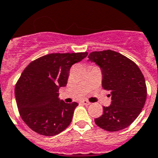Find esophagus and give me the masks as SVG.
<instances>
[{"label": "esophagus", "mask_w": 158, "mask_h": 158, "mask_svg": "<svg viewBox=\"0 0 158 158\" xmlns=\"http://www.w3.org/2000/svg\"><path fill=\"white\" fill-rule=\"evenodd\" d=\"M81 103L83 104V105H85V106H89L90 105V102L88 101H86V100H83V101H81Z\"/></svg>", "instance_id": "obj_1"}]
</instances>
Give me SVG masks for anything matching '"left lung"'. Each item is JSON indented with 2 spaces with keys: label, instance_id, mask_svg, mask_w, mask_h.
<instances>
[{
  "label": "left lung",
  "instance_id": "obj_1",
  "mask_svg": "<svg viewBox=\"0 0 158 158\" xmlns=\"http://www.w3.org/2000/svg\"><path fill=\"white\" fill-rule=\"evenodd\" d=\"M88 57L101 67L102 88L110 91L112 100L95 123L111 132L127 127L139 116L146 101L147 87L141 70L131 59L113 50L95 51Z\"/></svg>",
  "mask_w": 158,
  "mask_h": 158
}]
</instances>
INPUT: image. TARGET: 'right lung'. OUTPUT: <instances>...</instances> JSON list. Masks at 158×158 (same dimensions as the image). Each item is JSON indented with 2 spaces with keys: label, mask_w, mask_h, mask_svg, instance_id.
Here are the masks:
<instances>
[{
  "label": "right lung",
  "mask_w": 158,
  "mask_h": 158,
  "mask_svg": "<svg viewBox=\"0 0 158 158\" xmlns=\"http://www.w3.org/2000/svg\"><path fill=\"white\" fill-rule=\"evenodd\" d=\"M87 55L88 52L50 53L24 69L15 86V98L22 119L35 132L52 136L70 125L78 103L60 101L59 88L66 85L72 65Z\"/></svg>",
  "instance_id": "add662e5"
}]
</instances>
